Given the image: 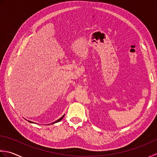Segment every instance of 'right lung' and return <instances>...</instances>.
Instances as JSON below:
<instances>
[{
  "label": "right lung",
  "instance_id": "obj_1",
  "mask_svg": "<svg viewBox=\"0 0 157 157\" xmlns=\"http://www.w3.org/2000/svg\"><path fill=\"white\" fill-rule=\"evenodd\" d=\"M63 117H64V115H63V116L62 117H61L60 118V119H58V120H57V121H55V122H54V123H53L52 124H54V123H57V122H59V121H61V120H62V119H63ZM29 121V122H30V123H33V122H31V121Z\"/></svg>",
  "mask_w": 157,
  "mask_h": 157
}]
</instances>
